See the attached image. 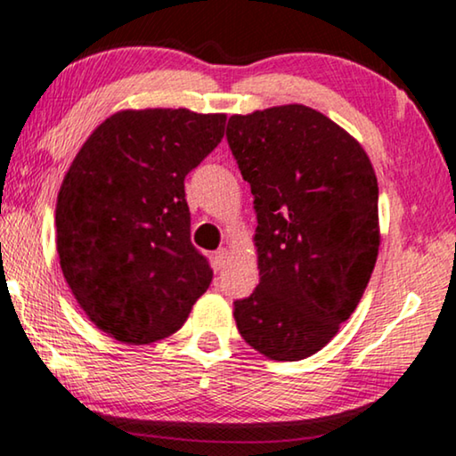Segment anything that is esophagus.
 <instances>
[{
	"label": "esophagus",
	"mask_w": 456,
	"mask_h": 456,
	"mask_svg": "<svg viewBox=\"0 0 456 456\" xmlns=\"http://www.w3.org/2000/svg\"><path fill=\"white\" fill-rule=\"evenodd\" d=\"M227 262H229V249H219L215 254V266H216V270H223L227 266Z\"/></svg>",
	"instance_id": "1"
}]
</instances>
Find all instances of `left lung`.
Returning a JSON list of instances; mask_svg holds the SVG:
<instances>
[{"instance_id":"obj_1","label":"left lung","mask_w":456,"mask_h":456,"mask_svg":"<svg viewBox=\"0 0 456 456\" xmlns=\"http://www.w3.org/2000/svg\"><path fill=\"white\" fill-rule=\"evenodd\" d=\"M227 141L257 213L260 284L233 303L237 330L270 360L314 356L354 314L375 270V167L346 128L303 104L233 114Z\"/></svg>"}]
</instances>
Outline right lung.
I'll use <instances>...</instances> for the list:
<instances>
[{
    "mask_svg": "<svg viewBox=\"0 0 456 456\" xmlns=\"http://www.w3.org/2000/svg\"><path fill=\"white\" fill-rule=\"evenodd\" d=\"M227 114L118 110L94 128L54 210L63 276L87 319L122 344L178 331L213 270L190 241L184 178L219 145Z\"/></svg>",
    "mask_w": 456,
    "mask_h": 456,
    "instance_id": "obj_1",
    "label": "right lung"
}]
</instances>
